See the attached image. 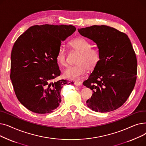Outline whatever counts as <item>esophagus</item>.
<instances>
[{"label": "esophagus", "instance_id": "34e87169", "mask_svg": "<svg viewBox=\"0 0 146 146\" xmlns=\"http://www.w3.org/2000/svg\"><path fill=\"white\" fill-rule=\"evenodd\" d=\"M74 84V85H76V86H81L82 85V83L81 82L76 81Z\"/></svg>", "mask_w": 146, "mask_h": 146}]
</instances>
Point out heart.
Segmentation results:
<instances>
[{"label": "heart", "instance_id": "obj_1", "mask_svg": "<svg viewBox=\"0 0 146 146\" xmlns=\"http://www.w3.org/2000/svg\"><path fill=\"white\" fill-rule=\"evenodd\" d=\"M70 47L79 53L76 65L69 67L63 71V76L67 79L78 80L82 79L87 70H92L97 66L101 58L98 48L91 47L90 43L82 38H76L69 43ZM56 60L62 66H67V52L63 47L58 50Z\"/></svg>", "mask_w": 146, "mask_h": 146}]
</instances>
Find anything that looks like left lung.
<instances>
[{"mask_svg":"<svg viewBox=\"0 0 146 146\" xmlns=\"http://www.w3.org/2000/svg\"><path fill=\"white\" fill-rule=\"evenodd\" d=\"M78 31L95 42L101 53L98 64L83 83L94 92L87 105L96 112L115 110L127 100L136 82L137 61L131 42L127 34L106 25Z\"/></svg>","mask_w":146,"mask_h":146,"instance_id":"8db88e82","label":"left lung"}]
</instances>
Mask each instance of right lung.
I'll return each mask as SVG.
<instances>
[{"label":"right lung","mask_w":146,"mask_h":146,"mask_svg":"<svg viewBox=\"0 0 146 146\" xmlns=\"http://www.w3.org/2000/svg\"><path fill=\"white\" fill-rule=\"evenodd\" d=\"M76 29L73 25H34L15 41L10 78L18 101L29 111L53 112L61 101L63 86L73 83L63 79L52 80L61 73L56 56L61 41Z\"/></svg>","instance_id":"1"}]
</instances>
